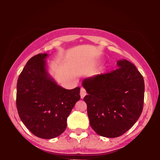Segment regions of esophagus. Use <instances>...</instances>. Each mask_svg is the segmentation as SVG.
<instances>
[{
  "label": "esophagus",
  "instance_id": "1",
  "mask_svg": "<svg viewBox=\"0 0 160 160\" xmlns=\"http://www.w3.org/2000/svg\"><path fill=\"white\" fill-rule=\"evenodd\" d=\"M87 95V92L86 90H85L84 88H83V87H82L81 88V90H80V95H81V98H84V96Z\"/></svg>",
  "mask_w": 160,
  "mask_h": 160
}]
</instances>
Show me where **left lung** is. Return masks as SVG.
Here are the masks:
<instances>
[{
  "instance_id": "8db88e82",
  "label": "left lung",
  "mask_w": 160,
  "mask_h": 160,
  "mask_svg": "<svg viewBox=\"0 0 160 160\" xmlns=\"http://www.w3.org/2000/svg\"><path fill=\"white\" fill-rule=\"evenodd\" d=\"M115 71L83 80L92 128L100 136L117 138L138 121L143 107L144 80L132 62L118 60Z\"/></svg>"
}]
</instances>
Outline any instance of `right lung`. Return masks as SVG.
Segmentation results:
<instances>
[{
  "label": "right lung",
  "mask_w": 160,
  "mask_h": 160,
  "mask_svg": "<svg viewBox=\"0 0 160 160\" xmlns=\"http://www.w3.org/2000/svg\"><path fill=\"white\" fill-rule=\"evenodd\" d=\"M48 54L30 59L17 85V108L20 119L36 136L52 139L67 127V118L80 100V87L66 89L59 86L47 69Z\"/></svg>",
  "instance_id": "add662e5"
}]
</instances>
